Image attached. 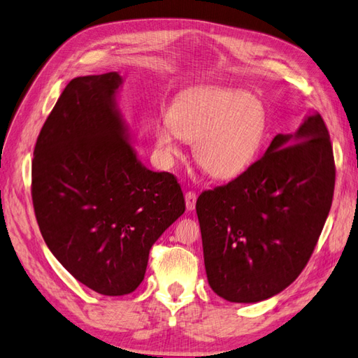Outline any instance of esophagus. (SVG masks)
I'll return each instance as SVG.
<instances>
[{"mask_svg": "<svg viewBox=\"0 0 358 358\" xmlns=\"http://www.w3.org/2000/svg\"><path fill=\"white\" fill-rule=\"evenodd\" d=\"M196 200H197V196H196L194 191H188V193L185 194V205H187L188 211H194V209H196Z\"/></svg>", "mask_w": 358, "mask_h": 358, "instance_id": "1", "label": "esophagus"}]
</instances>
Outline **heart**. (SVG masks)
I'll return each instance as SVG.
<instances>
[{"label":"heart","instance_id":"heart-1","mask_svg":"<svg viewBox=\"0 0 358 358\" xmlns=\"http://www.w3.org/2000/svg\"><path fill=\"white\" fill-rule=\"evenodd\" d=\"M268 110L258 95L226 86H205L173 104L169 120L155 130L164 159L180 155V141L194 143L193 156L209 176L232 179L245 173L263 150Z\"/></svg>","mask_w":358,"mask_h":358}]
</instances>
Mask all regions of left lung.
<instances>
[{
    "mask_svg": "<svg viewBox=\"0 0 358 358\" xmlns=\"http://www.w3.org/2000/svg\"><path fill=\"white\" fill-rule=\"evenodd\" d=\"M336 165L320 113L229 184L203 191L196 211L208 282L229 302L266 301L307 266L333 203Z\"/></svg>",
    "mask_w": 358,
    "mask_h": 358,
    "instance_id": "obj_1",
    "label": "left lung"
}]
</instances>
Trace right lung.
I'll return each instance as SVG.
<instances>
[{
    "instance_id": "add662e5",
    "label": "right lung",
    "mask_w": 358,
    "mask_h": 358,
    "mask_svg": "<svg viewBox=\"0 0 358 358\" xmlns=\"http://www.w3.org/2000/svg\"><path fill=\"white\" fill-rule=\"evenodd\" d=\"M123 78L76 77L43 123L31 199L48 249L77 281L106 296L136 290L155 241L185 211L178 179L138 159L117 108Z\"/></svg>"
}]
</instances>
